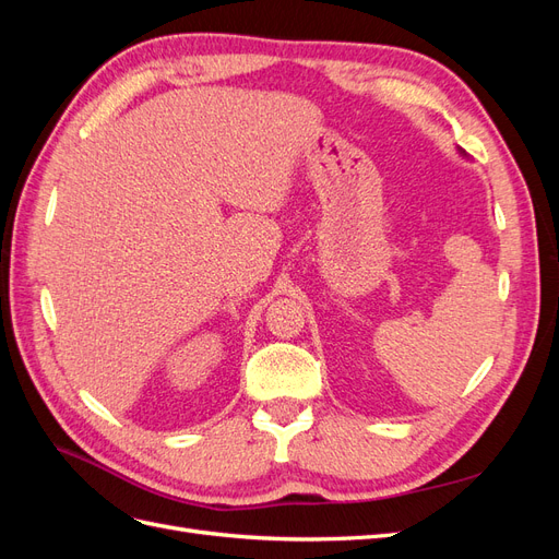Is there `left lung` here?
Returning a JSON list of instances; mask_svg holds the SVG:
<instances>
[{
	"mask_svg": "<svg viewBox=\"0 0 559 559\" xmlns=\"http://www.w3.org/2000/svg\"><path fill=\"white\" fill-rule=\"evenodd\" d=\"M462 154H464V151H462ZM464 156H466V154H464Z\"/></svg>",
	"mask_w": 559,
	"mask_h": 559,
	"instance_id": "8db88e82",
	"label": "left lung"
}]
</instances>
